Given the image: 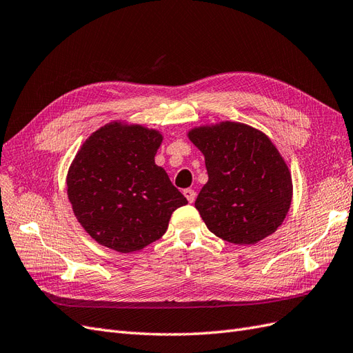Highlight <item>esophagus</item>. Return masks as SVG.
I'll list each match as a JSON object with an SVG mask.
<instances>
[{"instance_id":"1","label":"esophagus","mask_w":353,"mask_h":353,"mask_svg":"<svg viewBox=\"0 0 353 353\" xmlns=\"http://www.w3.org/2000/svg\"><path fill=\"white\" fill-rule=\"evenodd\" d=\"M184 196L187 197V200L190 203H193L196 200V191L191 190V188H187V190H184Z\"/></svg>"}]
</instances>
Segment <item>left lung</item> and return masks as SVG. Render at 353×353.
<instances>
[{"label":"left lung","mask_w":353,"mask_h":353,"mask_svg":"<svg viewBox=\"0 0 353 353\" xmlns=\"http://www.w3.org/2000/svg\"><path fill=\"white\" fill-rule=\"evenodd\" d=\"M188 138L205 154L208 183L194 206L210 232L254 244L279 228L292 205V176L272 141L254 128L222 122Z\"/></svg>","instance_id":"1"}]
</instances>
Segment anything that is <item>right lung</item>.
I'll list each match as a JSON object with an SVG mask.
<instances>
[{
    "label": "right lung",
    "instance_id": "obj_1",
    "mask_svg": "<svg viewBox=\"0 0 353 353\" xmlns=\"http://www.w3.org/2000/svg\"><path fill=\"white\" fill-rule=\"evenodd\" d=\"M162 135L113 122L95 131L68 172V197L78 222L105 248L141 250L163 236L187 199L154 163Z\"/></svg>",
    "mask_w": 353,
    "mask_h": 353
}]
</instances>
